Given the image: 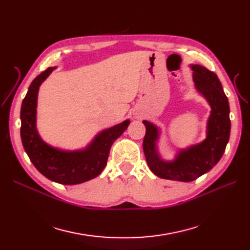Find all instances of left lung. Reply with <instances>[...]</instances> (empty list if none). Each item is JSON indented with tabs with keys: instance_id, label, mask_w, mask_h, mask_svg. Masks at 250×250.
Masks as SVG:
<instances>
[{
	"instance_id": "obj_1",
	"label": "left lung",
	"mask_w": 250,
	"mask_h": 250,
	"mask_svg": "<svg viewBox=\"0 0 250 250\" xmlns=\"http://www.w3.org/2000/svg\"><path fill=\"white\" fill-rule=\"evenodd\" d=\"M195 86L208 101L211 112L208 123V137L202 143L180 151L174 162L166 163L157 155L155 141L157 128L147 121L143 149L150 170L156 176L178 181H193L208 172L220 161L230 133L229 105L217 75L199 64H193Z\"/></svg>"
}]
</instances>
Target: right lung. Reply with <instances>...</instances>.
<instances>
[{"label": "right lung", "mask_w": 250, "mask_h": 250, "mask_svg": "<svg viewBox=\"0 0 250 250\" xmlns=\"http://www.w3.org/2000/svg\"><path fill=\"white\" fill-rule=\"evenodd\" d=\"M54 67L41 73L29 86L21 108V138L24 149L34 167L48 179L62 185H77L99 175L107 164L110 147L130 121L104 130L82 151L66 152L47 145L36 131V102L40 85Z\"/></svg>", "instance_id": "1"}]
</instances>
